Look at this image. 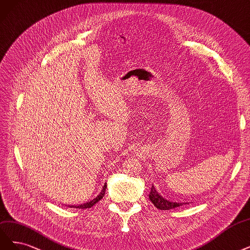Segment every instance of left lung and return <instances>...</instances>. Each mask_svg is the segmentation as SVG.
Wrapping results in <instances>:
<instances>
[{
    "label": "left lung",
    "mask_w": 250,
    "mask_h": 250,
    "mask_svg": "<svg viewBox=\"0 0 250 250\" xmlns=\"http://www.w3.org/2000/svg\"><path fill=\"white\" fill-rule=\"evenodd\" d=\"M149 199L153 203V205L159 210H170L177 207H180V206L186 205L187 203H176V202H169L157 192L156 188L152 185L151 187V191L149 194Z\"/></svg>",
    "instance_id": "1"
}]
</instances>
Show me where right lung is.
Returning <instances> with one entry per match:
<instances>
[{
  "label": "right lung",
  "instance_id": "obj_1",
  "mask_svg": "<svg viewBox=\"0 0 250 250\" xmlns=\"http://www.w3.org/2000/svg\"><path fill=\"white\" fill-rule=\"evenodd\" d=\"M105 188H106V183L104 184V186H103L101 192L95 197V199H93L92 201L87 202V203H84V204H82V205H79V206H68V207H70V208H79V209H88V208L93 207L94 205H95L97 202H99L102 199V197L104 196V194H105Z\"/></svg>",
  "mask_w": 250,
  "mask_h": 250
}]
</instances>
